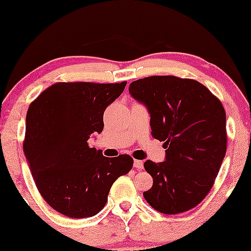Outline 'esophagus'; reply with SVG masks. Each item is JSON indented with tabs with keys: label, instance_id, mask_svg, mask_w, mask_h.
Returning <instances> with one entry per match:
<instances>
[{
	"label": "esophagus",
	"instance_id": "esophagus-1",
	"mask_svg": "<svg viewBox=\"0 0 251 251\" xmlns=\"http://www.w3.org/2000/svg\"><path fill=\"white\" fill-rule=\"evenodd\" d=\"M133 167H135L137 170H143V169H144V163H143V161L135 160V161H133Z\"/></svg>",
	"mask_w": 251,
	"mask_h": 251
}]
</instances>
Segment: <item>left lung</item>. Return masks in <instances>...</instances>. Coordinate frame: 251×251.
I'll list each match as a JSON object with an SVG mask.
<instances>
[{
  "instance_id": "left-lung-1",
  "label": "left lung",
  "mask_w": 251,
  "mask_h": 251,
  "mask_svg": "<svg viewBox=\"0 0 251 251\" xmlns=\"http://www.w3.org/2000/svg\"><path fill=\"white\" fill-rule=\"evenodd\" d=\"M133 99L147 108L154 138L164 142L163 162L144 168L153 186L143 195L167 215L191 210L203 200L226 153V113L219 99L190 78L150 76L129 85Z\"/></svg>"
}]
</instances>
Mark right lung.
Returning <instances> with one entry per match:
<instances>
[{"label":"right lung","instance_id":"right-lung-1","mask_svg":"<svg viewBox=\"0 0 251 251\" xmlns=\"http://www.w3.org/2000/svg\"><path fill=\"white\" fill-rule=\"evenodd\" d=\"M126 84L54 83L29 106L24 153L40 194L61 215H97L113 183L131 170V156L106 157L88 145L91 135L102 131L105 109Z\"/></svg>","mask_w":251,"mask_h":251}]
</instances>
